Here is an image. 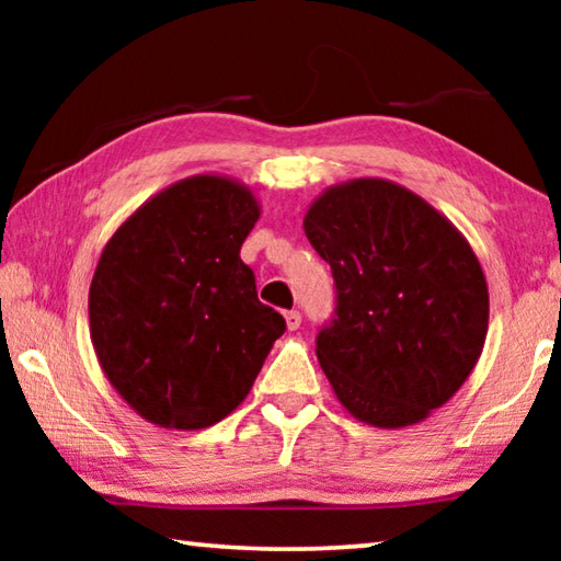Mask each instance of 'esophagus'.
Here are the masks:
<instances>
[{"label": "esophagus", "instance_id": "obj_1", "mask_svg": "<svg viewBox=\"0 0 561 561\" xmlns=\"http://www.w3.org/2000/svg\"><path fill=\"white\" fill-rule=\"evenodd\" d=\"M284 321H287L289 331H297L301 327V314L297 309H291V311H287V314H284Z\"/></svg>", "mask_w": 561, "mask_h": 561}]
</instances>
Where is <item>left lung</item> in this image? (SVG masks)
I'll return each instance as SVG.
<instances>
[{
    "instance_id": "left-lung-1",
    "label": "left lung",
    "mask_w": 561,
    "mask_h": 561,
    "mask_svg": "<svg viewBox=\"0 0 561 561\" xmlns=\"http://www.w3.org/2000/svg\"><path fill=\"white\" fill-rule=\"evenodd\" d=\"M304 232L336 282V319L319 331L317 358L339 403L374 428L425 421L485 346L490 294L470 242L383 178L327 187Z\"/></svg>"
}]
</instances>
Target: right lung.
<instances>
[{"label": "right lung", "mask_w": 561, "mask_h": 561, "mask_svg": "<svg viewBox=\"0 0 561 561\" xmlns=\"http://www.w3.org/2000/svg\"><path fill=\"white\" fill-rule=\"evenodd\" d=\"M260 201L227 175L160 190L111 234L89 289L91 344L148 423L201 431L240 405L284 319L240 260Z\"/></svg>", "instance_id": "1"}]
</instances>
